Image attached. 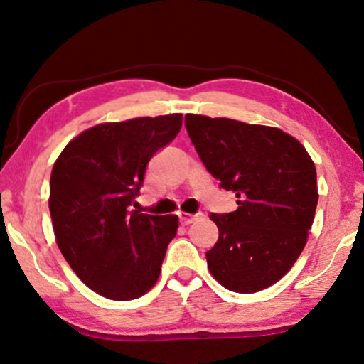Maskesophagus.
<instances>
[{
    "mask_svg": "<svg viewBox=\"0 0 364 364\" xmlns=\"http://www.w3.org/2000/svg\"><path fill=\"white\" fill-rule=\"evenodd\" d=\"M200 218H203V213H195V215L178 213V221H181L182 225H191L195 220H200Z\"/></svg>",
    "mask_w": 364,
    "mask_h": 364,
    "instance_id": "34e87169",
    "label": "esophagus"
}]
</instances>
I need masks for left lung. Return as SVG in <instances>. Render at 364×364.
I'll return each mask as SVG.
<instances>
[{"label":"left lung","instance_id":"8db88e82","mask_svg":"<svg viewBox=\"0 0 364 364\" xmlns=\"http://www.w3.org/2000/svg\"><path fill=\"white\" fill-rule=\"evenodd\" d=\"M186 128L205 169L238 208L210 213L218 241L207 251L221 286L252 294L286 274L307 243L318 202L317 171L296 138L269 126L186 114Z\"/></svg>","mask_w":364,"mask_h":364}]
</instances>
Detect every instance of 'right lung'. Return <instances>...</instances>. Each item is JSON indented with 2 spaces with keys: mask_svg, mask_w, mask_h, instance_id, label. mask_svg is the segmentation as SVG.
<instances>
[{
  "mask_svg": "<svg viewBox=\"0 0 364 364\" xmlns=\"http://www.w3.org/2000/svg\"><path fill=\"white\" fill-rule=\"evenodd\" d=\"M181 126L182 114L98 124L72 139L55 161L49 208L57 245L100 296L138 299L159 277L178 220L131 207L147 162Z\"/></svg>",
  "mask_w": 364,
  "mask_h": 364,
  "instance_id": "1",
  "label": "right lung"
}]
</instances>
